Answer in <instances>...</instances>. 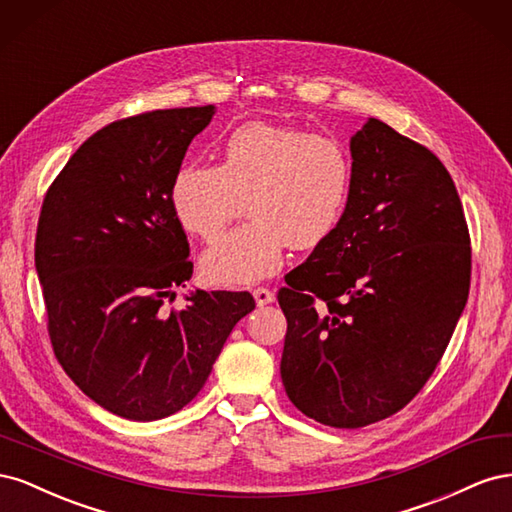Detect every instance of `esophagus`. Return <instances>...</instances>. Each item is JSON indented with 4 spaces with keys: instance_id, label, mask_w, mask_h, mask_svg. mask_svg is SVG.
<instances>
[{
    "instance_id": "esophagus-1",
    "label": "esophagus",
    "mask_w": 512,
    "mask_h": 512,
    "mask_svg": "<svg viewBox=\"0 0 512 512\" xmlns=\"http://www.w3.org/2000/svg\"><path fill=\"white\" fill-rule=\"evenodd\" d=\"M254 299H256V305L262 307V305H269L275 301V292L269 290V288H254Z\"/></svg>"
}]
</instances>
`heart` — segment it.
Returning <instances> with one entry per match:
<instances>
[{"instance_id": "heart-1", "label": "heart", "mask_w": 512, "mask_h": 512, "mask_svg": "<svg viewBox=\"0 0 512 512\" xmlns=\"http://www.w3.org/2000/svg\"><path fill=\"white\" fill-rule=\"evenodd\" d=\"M354 185L348 147L329 134L250 121L222 147V162L183 164L170 183V207L185 232L215 241L245 209L250 222L200 258L213 286L267 280L284 265L286 245L314 250L342 222Z\"/></svg>"}]
</instances>
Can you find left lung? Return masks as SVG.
<instances>
[{
    "label": "left lung",
    "mask_w": 512,
    "mask_h": 512,
    "mask_svg": "<svg viewBox=\"0 0 512 512\" xmlns=\"http://www.w3.org/2000/svg\"><path fill=\"white\" fill-rule=\"evenodd\" d=\"M350 153L342 222L277 292L286 395L339 429L382 421L423 389L466 307L472 269L457 188L427 147L371 117Z\"/></svg>",
    "instance_id": "obj_1"
}]
</instances>
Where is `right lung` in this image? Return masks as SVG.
<instances>
[{"instance_id":"1","label":"right lung","mask_w":512,"mask_h":512,"mask_svg":"<svg viewBox=\"0 0 512 512\" xmlns=\"http://www.w3.org/2000/svg\"><path fill=\"white\" fill-rule=\"evenodd\" d=\"M215 106L108 123L76 149L44 196L36 271L57 361L98 406L130 421L179 412L203 389L250 292L164 301L192 277L170 183Z\"/></svg>"}]
</instances>
